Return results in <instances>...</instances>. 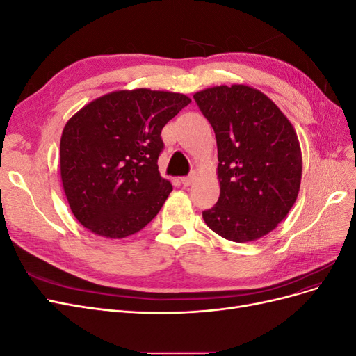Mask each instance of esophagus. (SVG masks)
<instances>
[{"label": "esophagus", "mask_w": 356, "mask_h": 356, "mask_svg": "<svg viewBox=\"0 0 356 356\" xmlns=\"http://www.w3.org/2000/svg\"><path fill=\"white\" fill-rule=\"evenodd\" d=\"M193 181H195V175H188V177L181 178V182H182V184H184L186 187L191 186V184H193Z\"/></svg>", "instance_id": "obj_1"}]
</instances>
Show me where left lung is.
<instances>
[{
  "label": "left lung",
  "instance_id": "1",
  "mask_svg": "<svg viewBox=\"0 0 356 356\" xmlns=\"http://www.w3.org/2000/svg\"><path fill=\"white\" fill-rule=\"evenodd\" d=\"M200 111L213 127L218 148V202L203 211L221 238L245 243L277 227L297 200L301 148L279 106L246 84L196 92Z\"/></svg>",
  "mask_w": 356,
  "mask_h": 356
}]
</instances>
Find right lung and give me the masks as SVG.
<instances>
[{"label": "right lung", "mask_w": 356, "mask_h": 356, "mask_svg": "<svg viewBox=\"0 0 356 356\" xmlns=\"http://www.w3.org/2000/svg\"><path fill=\"white\" fill-rule=\"evenodd\" d=\"M190 102L175 92L115 90L70 118L60 136V179L81 225L123 239L156 217L172 191L157 166L161 129Z\"/></svg>", "instance_id": "obj_1"}]
</instances>
